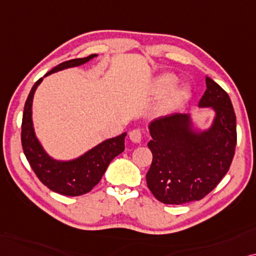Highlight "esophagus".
Here are the masks:
<instances>
[{"label":"esophagus","mask_w":256,"mask_h":256,"mask_svg":"<svg viewBox=\"0 0 256 256\" xmlns=\"http://www.w3.org/2000/svg\"><path fill=\"white\" fill-rule=\"evenodd\" d=\"M130 139L132 142H136V144H139L142 139V134L140 130H132L130 132Z\"/></svg>","instance_id":"34e87169"}]
</instances>
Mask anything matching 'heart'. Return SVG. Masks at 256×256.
Wrapping results in <instances>:
<instances>
[{"label": "heart", "mask_w": 256, "mask_h": 256, "mask_svg": "<svg viewBox=\"0 0 256 256\" xmlns=\"http://www.w3.org/2000/svg\"><path fill=\"white\" fill-rule=\"evenodd\" d=\"M176 83V77L172 74H165L162 76H160L156 80V86H158V90L162 91V92H166V91L171 90V88L174 86ZM190 90L187 85H180V86L176 88L174 90L172 91L171 96H170V100L172 103L178 104L182 103V102L186 100L187 98L190 97Z\"/></svg>", "instance_id": "heart-1"}]
</instances>
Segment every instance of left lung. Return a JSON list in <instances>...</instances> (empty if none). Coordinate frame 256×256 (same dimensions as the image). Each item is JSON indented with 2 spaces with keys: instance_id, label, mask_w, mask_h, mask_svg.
Here are the masks:
<instances>
[{
  "instance_id": "8db88e82",
  "label": "left lung",
  "mask_w": 256,
  "mask_h": 256,
  "mask_svg": "<svg viewBox=\"0 0 256 256\" xmlns=\"http://www.w3.org/2000/svg\"><path fill=\"white\" fill-rule=\"evenodd\" d=\"M206 91L198 106L214 112L210 128H200L190 114L156 118L148 125L153 159L146 174L159 202L182 205L196 202L216 187L233 160L236 118L226 91L206 77Z\"/></svg>"
}]
</instances>
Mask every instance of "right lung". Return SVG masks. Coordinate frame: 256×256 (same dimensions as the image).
Wrapping results in <instances>:
<instances>
[{
    "label": "right lung",
    "instance_id": "1",
    "mask_svg": "<svg viewBox=\"0 0 256 256\" xmlns=\"http://www.w3.org/2000/svg\"><path fill=\"white\" fill-rule=\"evenodd\" d=\"M94 57H97V54L63 62L44 74V77L57 71L83 66ZM44 77L34 84L24 105L21 134L23 151L35 174L48 188L68 196H82L90 192L100 182L108 164L124 151L126 132L103 140L77 158L69 160L52 158L37 138L32 122L34 94Z\"/></svg>",
    "mask_w": 256,
    "mask_h": 256
}]
</instances>
